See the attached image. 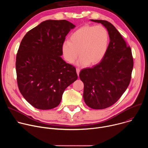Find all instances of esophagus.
Segmentation results:
<instances>
[{
    "mask_svg": "<svg viewBox=\"0 0 148 148\" xmlns=\"http://www.w3.org/2000/svg\"><path fill=\"white\" fill-rule=\"evenodd\" d=\"M76 71H77V75H78V76L79 75V71H80V69H78V68H77V69H76Z\"/></svg>",
    "mask_w": 148,
    "mask_h": 148,
    "instance_id": "obj_1",
    "label": "esophagus"
}]
</instances>
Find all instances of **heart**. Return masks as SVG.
<instances>
[{
    "instance_id": "obj_1",
    "label": "heart",
    "mask_w": 148,
    "mask_h": 148,
    "mask_svg": "<svg viewBox=\"0 0 148 148\" xmlns=\"http://www.w3.org/2000/svg\"><path fill=\"white\" fill-rule=\"evenodd\" d=\"M109 43L108 33L101 25H85L73 32L70 41L62 45L63 56L69 63H74L79 55L78 64H98L107 53Z\"/></svg>"
}]
</instances>
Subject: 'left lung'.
Here are the masks:
<instances>
[{
  "mask_svg": "<svg viewBox=\"0 0 148 148\" xmlns=\"http://www.w3.org/2000/svg\"><path fill=\"white\" fill-rule=\"evenodd\" d=\"M91 20L107 28L110 41L99 64L82 70L79 75L84 85L83 98L87 105L102 110L114 105L127 89L134 60L131 47L113 25L106 20Z\"/></svg>",
  "mask_w": 148,
  "mask_h": 148,
  "instance_id": "obj_1",
  "label": "left lung"
}]
</instances>
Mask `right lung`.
<instances>
[{
    "label": "right lung",
    "instance_id": "right-lung-1",
    "mask_svg": "<svg viewBox=\"0 0 148 148\" xmlns=\"http://www.w3.org/2000/svg\"><path fill=\"white\" fill-rule=\"evenodd\" d=\"M66 20H47L29 31L16 55L20 92L33 107L51 110L60 104L66 88L78 78L75 68L62 59V45L75 27Z\"/></svg>",
    "mask_w": 148,
    "mask_h": 148
}]
</instances>
